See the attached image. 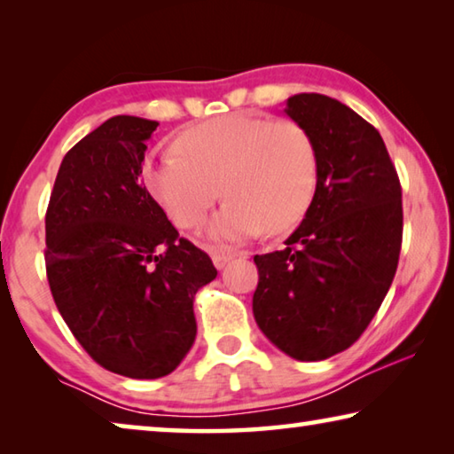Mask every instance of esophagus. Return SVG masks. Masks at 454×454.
Listing matches in <instances>:
<instances>
[{
    "label": "esophagus",
    "mask_w": 454,
    "mask_h": 454,
    "mask_svg": "<svg viewBox=\"0 0 454 454\" xmlns=\"http://www.w3.org/2000/svg\"><path fill=\"white\" fill-rule=\"evenodd\" d=\"M232 258H234V254H230V252H212V262L218 268V270L220 268H224Z\"/></svg>",
    "instance_id": "34e87169"
}]
</instances>
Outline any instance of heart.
<instances>
[{
    "label": "heart",
    "instance_id": "b5f03b06",
    "mask_svg": "<svg viewBox=\"0 0 454 454\" xmlns=\"http://www.w3.org/2000/svg\"><path fill=\"white\" fill-rule=\"evenodd\" d=\"M178 152L152 156L145 184L176 226L202 224L222 194L228 202L210 220L206 236L238 244L284 234L301 224L317 192V150L292 120L230 114L184 132Z\"/></svg>",
    "mask_w": 454,
    "mask_h": 454
}]
</instances>
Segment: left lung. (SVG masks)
<instances>
[{
	"mask_svg": "<svg viewBox=\"0 0 454 454\" xmlns=\"http://www.w3.org/2000/svg\"><path fill=\"white\" fill-rule=\"evenodd\" d=\"M284 112L310 134L317 192L282 250L254 256L252 310L276 348L304 363L355 344L393 284L403 244V190L379 129L322 94Z\"/></svg>",
	"mask_w": 454,
	"mask_h": 454,
	"instance_id": "8db88e82",
	"label": "left lung"
}]
</instances>
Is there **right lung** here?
<instances>
[{"label": "right lung", "instance_id": "add662e5", "mask_svg": "<svg viewBox=\"0 0 454 454\" xmlns=\"http://www.w3.org/2000/svg\"><path fill=\"white\" fill-rule=\"evenodd\" d=\"M158 121L114 116L61 160L45 212V272L61 318L106 371L160 379L196 338L194 296L216 278L142 184Z\"/></svg>", "mask_w": 454, "mask_h": 454}]
</instances>
